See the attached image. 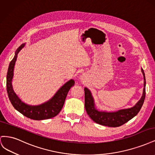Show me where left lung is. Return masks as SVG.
I'll use <instances>...</instances> for the list:
<instances>
[{
	"mask_svg": "<svg viewBox=\"0 0 155 155\" xmlns=\"http://www.w3.org/2000/svg\"><path fill=\"white\" fill-rule=\"evenodd\" d=\"M142 72L144 78V88L143 95L138 102L130 109L120 110L115 112H100L94 107V104L91 93L87 88L85 91V107L88 115L94 122L102 125L116 127L124 125L137 115L141 109L145 97V77L143 70Z\"/></svg>",
	"mask_w": 155,
	"mask_h": 155,
	"instance_id": "obj_1",
	"label": "left lung"
}]
</instances>
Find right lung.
<instances>
[{"label": "right lung", "mask_w": 155, "mask_h": 155, "mask_svg": "<svg viewBox=\"0 0 155 155\" xmlns=\"http://www.w3.org/2000/svg\"><path fill=\"white\" fill-rule=\"evenodd\" d=\"M25 45V44L21 45L17 49L15 55L14 56L13 59L11 61L10 65H9L6 77V88L8 97L13 107L27 118L35 120H42L51 118L57 116L61 110L62 109L67 94L70 88L74 85L75 82L73 79H71V80L65 83L56 92L55 96L50 101L41 105L30 106L22 102L18 99V97L13 90L12 80L13 76V68L17 59V54L24 47Z\"/></svg>", "instance_id": "add662e5"}]
</instances>
